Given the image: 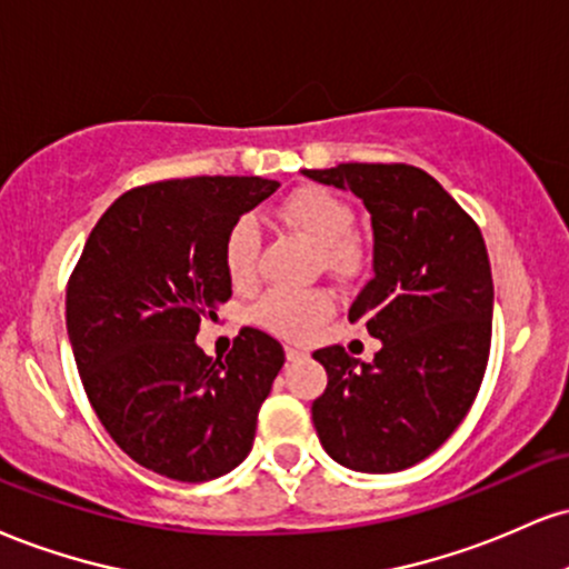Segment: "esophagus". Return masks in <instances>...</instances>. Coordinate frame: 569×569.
Instances as JSON below:
<instances>
[{"instance_id": "esophagus-1", "label": "esophagus", "mask_w": 569, "mask_h": 569, "mask_svg": "<svg viewBox=\"0 0 569 569\" xmlns=\"http://www.w3.org/2000/svg\"><path fill=\"white\" fill-rule=\"evenodd\" d=\"M302 358H307V350H299V347H293V345H286V360H302Z\"/></svg>"}]
</instances>
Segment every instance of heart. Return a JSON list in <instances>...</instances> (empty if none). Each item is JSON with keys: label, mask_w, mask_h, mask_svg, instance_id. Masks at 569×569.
<instances>
[{"label": "heart", "mask_w": 569, "mask_h": 569, "mask_svg": "<svg viewBox=\"0 0 569 569\" xmlns=\"http://www.w3.org/2000/svg\"><path fill=\"white\" fill-rule=\"evenodd\" d=\"M280 217L289 228L323 251L328 270L350 272L358 264V246L352 241L355 211L345 198L320 184L293 190L280 207ZM262 232L254 217L243 214L230 224L222 243V262L228 278L238 289H249L257 280V257ZM333 312L328 291H270L254 307V320L278 337L305 339Z\"/></svg>", "instance_id": "b5f03b06"}]
</instances>
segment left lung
Returning <instances> with one entry per match:
<instances>
[{"mask_svg":"<svg viewBox=\"0 0 569 569\" xmlns=\"http://www.w3.org/2000/svg\"><path fill=\"white\" fill-rule=\"evenodd\" d=\"M310 180L362 198L373 224V278L350 307L381 339L373 362L333 345L312 352L328 373L312 423L333 461L402 471L467 419L492 337V276L482 232L456 198L410 163H339Z\"/></svg>","mask_w":569,"mask_h":569,"instance_id":"obj_1","label":"left lung"}]
</instances>
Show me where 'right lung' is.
I'll return each instance as SVG.
<instances>
[{
	"label": "right lung",
	"mask_w": 569,
	"mask_h": 569,
	"mask_svg": "<svg viewBox=\"0 0 569 569\" xmlns=\"http://www.w3.org/2000/svg\"><path fill=\"white\" fill-rule=\"evenodd\" d=\"M278 190L262 177H188L116 198L89 232L66 291L81 385L132 461L180 482L228 475L249 456L283 347L241 328L232 350L196 345L230 299L222 243L243 211Z\"/></svg>",
	"instance_id": "1"
}]
</instances>
